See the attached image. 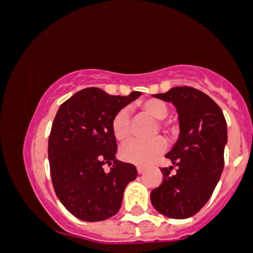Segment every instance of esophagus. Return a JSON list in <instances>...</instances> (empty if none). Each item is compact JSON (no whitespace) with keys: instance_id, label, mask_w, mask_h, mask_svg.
<instances>
[{"instance_id":"1","label":"esophagus","mask_w":253,"mask_h":253,"mask_svg":"<svg viewBox=\"0 0 253 253\" xmlns=\"http://www.w3.org/2000/svg\"><path fill=\"white\" fill-rule=\"evenodd\" d=\"M136 171H138V173H139V175H143V173L145 172V168L138 167V168H136Z\"/></svg>"}]
</instances>
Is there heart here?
<instances>
[{
    "instance_id": "b5f03b06",
    "label": "heart",
    "mask_w": 253,
    "mask_h": 253,
    "mask_svg": "<svg viewBox=\"0 0 253 253\" xmlns=\"http://www.w3.org/2000/svg\"><path fill=\"white\" fill-rule=\"evenodd\" d=\"M141 110L156 120H163L169 115V108L164 102L155 98L144 101L140 104ZM159 126L165 133H172L173 126L170 123H161ZM112 130L115 139L119 141H126L130 136V114L127 108L120 109L112 120ZM167 150V141L162 136L139 140L134 139L125 144L120 150V156L125 162L130 164L146 167L152 163L158 156Z\"/></svg>"
}]
</instances>
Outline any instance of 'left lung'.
<instances>
[{"label":"left lung","mask_w":253,"mask_h":253,"mask_svg":"<svg viewBox=\"0 0 253 253\" xmlns=\"http://www.w3.org/2000/svg\"><path fill=\"white\" fill-rule=\"evenodd\" d=\"M153 97L171 102L178 114L179 135L165 157L176 165L161 169L163 183L151 191L157 211L171 219H187L211 199L223 169L227 125L220 107L200 90L175 86Z\"/></svg>","instance_id":"obj_1"}]
</instances>
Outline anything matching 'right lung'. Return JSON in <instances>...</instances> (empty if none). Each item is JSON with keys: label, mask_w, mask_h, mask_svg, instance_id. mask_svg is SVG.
<instances>
[{"label": "right lung", "mask_w": 253, "mask_h": 253, "mask_svg": "<svg viewBox=\"0 0 253 253\" xmlns=\"http://www.w3.org/2000/svg\"><path fill=\"white\" fill-rule=\"evenodd\" d=\"M141 92L114 96L85 88L58 109L48 138L52 184L58 199L83 221L109 219L118 213L124 190L136 178L135 167L115 159L118 145L112 120ZM113 164L109 173L103 165Z\"/></svg>", "instance_id": "obj_1"}]
</instances>
